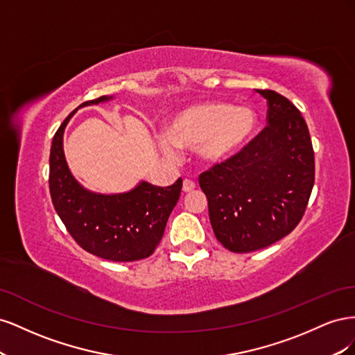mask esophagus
I'll list each match as a JSON object with an SVG mask.
<instances>
[{
	"instance_id": "34e87169",
	"label": "esophagus",
	"mask_w": 355,
	"mask_h": 355,
	"mask_svg": "<svg viewBox=\"0 0 355 355\" xmlns=\"http://www.w3.org/2000/svg\"><path fill=\"white\" fill-rule=\"evenodd\" d=\"M182 189H184V192H191L196 189V182L194 180H189V179H185L184 180V187H182Z\"/></svg>"
}]
</instances>
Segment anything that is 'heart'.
<instances>
[{"label": "heart", "mask_w": 355, "mask_h": 355, "mask_svg": "<svg viewBox=\"0 0 355 355\" xmlns=\"http://www.w3.org/2000/svg\"><path fill=\"white\" fill-rule=\"evenodd\" d=\"M254 127L256 114L247 106L202 103L178 114L158 145L168 157H175L178 148H196L202 161L219 163L239 151Z\"/></svg>", "instance_id": "b5f03b06"}]
</instances>
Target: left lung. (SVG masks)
Returning a JSON list of instances; mask_svg holds the SVG:
<instances>
[{
  "mask_svg": "<svg viewBox=\"0 0 355 355\" xmlns=\"http://www.w3.org/2000/svg\"><path fill=\"white\" fill-rule=\"evenodd\" d=\"M257 93L266 99L268 125L198 178L213 232L234 253L261 250L292 232L304 218L315 179L304 116L280 93Z\"/></svg>",
  "mask_w": 355,
  "mask_h": 355,
  "instance_id": "left-lung-1",
  "label": "left lung"
}]
</instances>
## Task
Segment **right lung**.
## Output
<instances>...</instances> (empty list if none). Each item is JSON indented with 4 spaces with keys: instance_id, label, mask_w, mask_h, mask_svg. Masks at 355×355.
Wrapping results in <instances>:
<instances>
[{
    "instance_id": "add662e5",
    "label": "right lung",
    "mask_w": 355,
    "mask_h": 355,
    "mask_svg": "<svg viewBox=\"0 0 355 355\" xmlns=\"http://www.w3.org/2000/svg\"><path fill=\"white\" fill-rule=\"evenodd\" d=\"M108 99L101 96L78 108ZM73 112L60 124L51 142L49 187L53 206L71 237L85 252L112 262L145 259L163 239L170 213L180 197L182 179L166 188L141 182L130 192L115 196L84 189L71 175L63 154V130Z\"/></svg>"
}]
</instances>
